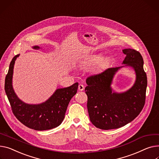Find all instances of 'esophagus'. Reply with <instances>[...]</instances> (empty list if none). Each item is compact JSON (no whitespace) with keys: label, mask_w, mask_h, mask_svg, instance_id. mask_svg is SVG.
I'll return each instance as SVG.
<instances>
[{"label":"esophagus","mask_w":159,"mask_h":159,"mask_svg":"<svg viewBox=\"0 0 159 159\" xmlns=\"http://www.w3.org/2000/svg\"><path fill=\"white\" fill-rule=\"evenodd\" d=\"M78 89H79V91H83V90H84V86L82 85V84H79V86H78Z\"/></svg>","instance_id":"esophagus-1"}]
</instances>
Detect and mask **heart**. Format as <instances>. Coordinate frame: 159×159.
<instances>
[{
    "mask_svg": "<svg viewBox=\"0 0 159 159\" xmlns=\"http://www.w3.org/2000/svg\"><path fill=\"white\" fill-rule=\"evenodd\" d=\"M101 59V56L100 55H94L92 56L91 57H90V58L88 59V61H87L86 65H92L94 63H96L97 62H98ZM103 62H102L100 63V66H102L103 65Z\"/></svg>",
    "mask_w": 159,
    "mask_h": 159,
    "instance_id": "b5f03b06",
    "label": "heart"
}]
</instances>
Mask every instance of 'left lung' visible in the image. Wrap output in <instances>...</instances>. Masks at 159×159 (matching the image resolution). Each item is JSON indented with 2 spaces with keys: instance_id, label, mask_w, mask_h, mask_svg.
Here are the masks:
<instances>
[{
  "instance_id": "obj_1",
  "label": "left lung",
  "mask_w": 159,
  "mask_h": 159,
  "mask_svg": "<svg viewBox=\"0 0 159 159\" xmlns=\"http://www.w3.org/2000/svg\"><path fill=\"white\" fill-rule=\"evenodd\" d=\"M123 52L126 56L122 63L125 66L107 68L86 79L85 91L90 121L100 129H118L128 124L139 114L145 103L147 76L143 57L139 52L131 48L124 49ZM123 66L132 67L136 79L130 89L116 93L110 86L115 73Z\"/></svg>"
}]
</instances>
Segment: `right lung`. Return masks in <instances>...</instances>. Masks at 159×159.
Here are the masks:
<instances>
[{"mask_svg": "<svg viewBox=\"0 0 159 159\" xmlns=\"http://www.w3.org/2000/svg\"><path fill=\"white\" fill-rule=\"evenodd\" d=\"M34 46L33 48L39 49ZM20 54L15 56L11 61L5 79V91L13 113L15 117L27 127L36 130H46L57 127L64 120L68 103L77 93L79 84L56 89L45 102L40 104H28L21 100L14 91L12 79L14 65Z\"/></svg>", "mask_w": 159, "mask_h": 159, "instance_id": "add662e5", "label": "right lung"}]
</instances>
